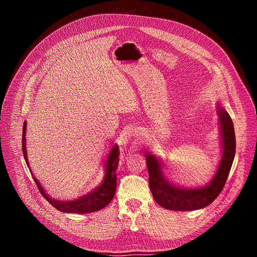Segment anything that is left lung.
I'll use <instances>...</instances> for the list:
<instances>
[{
    "label": "left lung",
    "mask_w": 257,
    "mask_h": 257,
    "mask_svg": "<svg viewBox=\"0 0 257 257\" xmlns=\"http://www.w3.org/2000/svg\"><path fill=\"white\" fill-rule=\"evenodd\" d=\"M217 110L220 117L223 154L216 175L207 186L185 189L173 185L164 177L161 171V162L151 154L145 155L152 194L155 201L163 208L178 211L201 209L211 204L221 193L234 161L236 138L233 120L229 114L219 103Z\"/></svg>",
    "instance_id": "left-lung-1"
}]
</instances>
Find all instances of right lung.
Instances as JSON below:
<instances>
[{
    "label": "right lung",
    "mask_w": 257,
    "mask_h": 257,
    "mask_svg": "<svg viewBox=\"0 0 257 257\" xmlns=\"http://www.w3.org/2000/svg\"><path fill=\"white\" fill-rule=\"evenodd\" d=\"M26 129H27V121L23 123V135H22V151L26 162L28 164V168H30L29 161H28V155L26 150ZM118 146L115 145L113 150L110 152L109 157L105 163V176L102 180V183L92 190L89 193L81 196L77 200L72 201H57L54 198H51L46 192L44 188L40 186L39 181L34 177V181L37 185V188L43 194L46 200L50 203L54 208L63 212H74V213H88L94 212L97 210L102 209L109 204L115 194V190H116V169L118 165Z\"/></svg>",
    "instance_id": "1"
}]
</instances>
